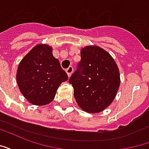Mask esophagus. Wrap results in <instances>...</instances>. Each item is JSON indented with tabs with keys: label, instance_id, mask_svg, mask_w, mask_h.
I'll return each instance as SVG.
<instances>
[{
	"label": "esophagus",
	"instance_id": "1",
	"mask_svg": "<svg viewBox=\"0 0 149 149\" xmlns=\"http://www.w3.org/2000/svg\"><path fill=\"white\" fill-rule=\"evenodd\" d=\"M65 71L67 72V74H68V77H70L72 75V72H73V67H72V66H69Z\"/></svg>",
	"mask_w": 149,
	"mask_h": 149
}]
</instances>
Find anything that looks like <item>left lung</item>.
Returning a JSON list of instances; mask_svg holds the SVG:
<instances>
[{"instance_id":"left-lung-1","label":"left lung","mask_w":149,"mask_h":149,"mask_svg":"<svg viewBox=\"0 0 149 149\" xmlns=\"http://www.w3.org/2000/svg\"><path fill=\"white\" fill-rule=\"evenodd\" d=\"M81 58L68 82L82 109L91 113L100 112L112 103L118 91V67L109 53L97 46L81 49Z\"/></svg>"}]
</instances>
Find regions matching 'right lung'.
Wrapping results in <instances>:
<instances>
[{"mask_svg": "<svg viewBox=\"0 0 149 149\" xmlns=\"http://www.w3.org/2000/svg\"><path fill=\"white\" fill-rule=\"evenodd\" d=\"M46 45L35 46L19 64L17 81L21 93L35 105L49 104L68 75Z\"/></svg>", "mask_w": 149, "mask_h": 149, "instance_id": "obj_1", "label": "right lung"}]
</instances>
